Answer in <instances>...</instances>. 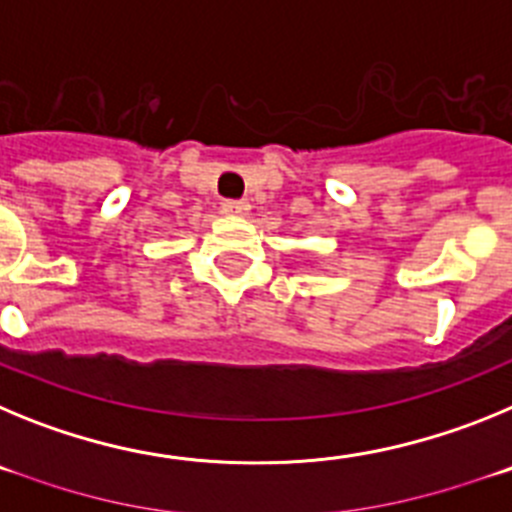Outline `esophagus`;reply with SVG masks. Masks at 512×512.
Listing matches in <instances>:
<instances>
[{
    "mask_svg": "<svg viewBox=\"0 0 512 512\" xmlns=\"http://www.w3.org/2000/svg\"><path fill=\"white\" fill-rule=\"evenodd\" d=\"M251 210V205L243 200H225L223 202V212L225 215H246Z\"/></svg>",
    "mask_w": 512,
    "mask_h": 512,
    "instance_id": "34e87169",
    "label": "esophagus"
}]
</instances>
